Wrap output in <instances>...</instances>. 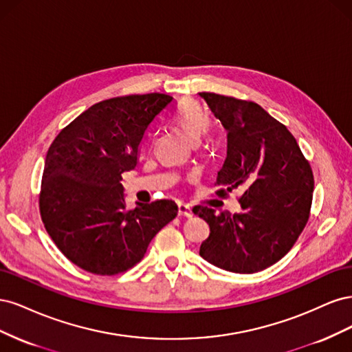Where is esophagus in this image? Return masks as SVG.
<instances>
[{
    "mask_svg": "<svg viewBox=\"0 0 352 352\" xmlns=\"http://www.w3.org/2000/svg\"><path fill=\"white\" fill-rule=\"evenodd\" d=\"M179 216L180 217H192L194 212L192 208H190L188 204H184V202H179Z\"/></svg>",
    "mask_w": 352,
    "mask_h": 352,
    "instance_id": "esophagus-1",
    "label": "esophagus"
}]
</instances>
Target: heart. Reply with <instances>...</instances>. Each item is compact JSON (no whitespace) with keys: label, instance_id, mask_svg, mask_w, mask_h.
<instances>
[{"label":"heart","instance_id":"heart-1","mask_svg":"<svg viewBox=\"0 0 352 352\" xmlns=\"http://www.w3.org/2000/svg\"><path fill=\"white\" fill-rule=\"evenodd\" d=\"M173 122L190 142H198L210 127V117L195 101H186L175 114Z\"/></svg>","mask_w":352,"mask_h":352}]
</instances>
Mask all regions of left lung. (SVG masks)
Returning <instances> with one entry per match:
<instances>
[{
	"mask_svg": "<svg viewBox=\"0 0 352 352\" xmlns=\"http://www.w3.org/2000/svg\"><path fill=\"white\" fill-rule=\"evenodd\" d=\"M228 131V155L216 185L219 197L241 189L242 212L230 214L195 206L210 226L199 255L216 267L255 273L289 252L304 230L314 177L294 135L258 104L199 92Z\"/></svg>",
	"mask_w": 352,
	"mask_h": 352,
	"instance_id": "left-lung-1",
	"label": "left lung"
}]
</instances>
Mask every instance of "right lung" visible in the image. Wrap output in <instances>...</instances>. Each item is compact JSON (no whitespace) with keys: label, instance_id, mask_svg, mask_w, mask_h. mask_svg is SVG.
<instances>
[{"label":"right lung","instance_id":"obj_1","mask_svg":"<svg viewBox=\"0 0 352 352\" xmlns=\"http://www.w3.org/2000/svg\"><path fill=\"white\" fill-rule=\"evenodd\" d=\"M175 109L173 97L144 94L94 104L52 141L39 210L57 248L78 267L113 276L140 263L148 245L177 214L175 201L126 210L122 173L136 167L151 126Z\"/></svg>","mask_w":352,"mask_h":352}]
</instances>
